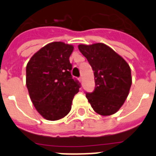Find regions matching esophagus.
<instances>
[{
	"mask_svg": "<svg viewBox=\"0 0 156 156\" xmlns=\"http://www.w3.org/2000/svg\"><path fill=\"white\" fill-rule=\"evenodd\" d=\"M79 80L80 81V82H82V81H83V77H82V76L80 77V78H79Z\"/></svg>",
	"mask_w": 156,
	"mask_h": 156,
	"instance_id": "1",
	"label": "esophagus"
}]
</instances>
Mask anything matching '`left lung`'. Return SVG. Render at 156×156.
Wrapping results in <instances>:
<instances>
[{
    "label": "left lung",
    "instance_id": "1",
    "mask_svg": "<svg viewBox=\"0 0 156 156\" xmlns=\"http://www.w3.org/2000/svg\"><path fill=\"white\" fill-rule=\"evenodd\" d=\"M94 72L95 88L86 98L95 112L111 115L125 102L132 84L131 70L128 63L110 47L102 43L79 44Z\"/></svg>",
    "mask_w": 156,
    "mask_h": 156
}]
</instances>
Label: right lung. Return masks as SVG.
<instances>
[{"instance_id":"add662e5","label":"right lung","mask_w":156,"mask_h":156,"mask_svg":"<svg viewBox=\"0 0 156 156\" xmlns=\"http://www.w3.org/2000/svg\"><path fill=\"white\" fill-rule=\"evenodd\" d=\"M73 46L58 41L48 44L27 66V87L37 111L47 120L62 119L71 110L80 83L71 75L69 57Z\"/></svg>"}]
</instances>
